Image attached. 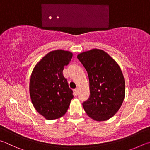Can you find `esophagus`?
Returning <instances> with one entry per match:
<instances>
[{"label":"esophagus","mask_w":150,"mask_h":150,"mask_svg":"<svg viewBox=\"0 0 150 150\" xmlns=\"http://www.w3.org/2000/svg\"><path fill=\"white\" fill-rule=\"evenodd\" d=\"M75 91V95H78V93H79V88L77 87L75 88V89L74 90Z\"/></svg>","instance_id":"obj_1"}]
</instances>
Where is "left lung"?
Here are the masks:
<instances>
[{
	"mask_svg": "<svg viewBox=\"0 0 150 150\" xmlns=\"http://www.w3.org/2000/svg\"><path fill=\"white\" fill-rule=\"evenodd\" d=\"M87 70L90 98L83 106L87 115L96 121L114 116L125 96V81L120 66L105 51L93 49L77 55Z\"/></svg>",
	"mask_w": 150,
	"mask_h": 150,
	"instance_id": "obj_1",
	"label": "left lung"
}]
</instances>
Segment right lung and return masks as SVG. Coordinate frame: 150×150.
<instances>
[{"instance_id": "add662e5", "label": "right lung", "mask_w": 150, "mask_h": 150, "mask_svg": "<svg viewBox=\"0 0 150 150\" xmlns=\"http://www.w3.org/2000/svg\"><path fill=\"white\" fill-rule=\"evenodd\" d=\"M72 57L69 51H52L33 69L29 85L30 98L35 110L47 120L64 115L73 98V91L63 75L64 67Z\"/></svg>"}]
</instances>
